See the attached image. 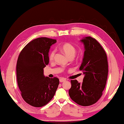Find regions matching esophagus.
Listing matches in <instances>:
<instances>
[{
    "label": "esophagus",
    "instance_id": "1",
    "mask_svg": "<svg viewBox=\"0 0 124 124\" xmlns=\"http://www.w3.org/2000/svg\"><path fill=\"white\" fill-rule=\"evenodd\" d=\"M66 81V79H64V78H60V81L61 83H62V82H64V81Z\"/></svg>",
    "mask_w": 124,
    "mask_h": 124
}]
</instances>
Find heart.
Returning a JSON list of instances; mask_svg holds the SVG:
<instances>
[{
  "label": "heart",
  "instance_id": "obj_1",
  "mask_svg": "<svg viewBox=\"0 0 124 124\" xmlns=\"http://www.w3.org/2000/svg\"><path fill=\"white\" fill-rule=\"evenodd\" d=\"M61 49L68 58L70 57H74L76 53V48L70 43H67L63 45L61 47ZM54 55L55 51H52L49 55V59L50 61L53 60Z\"/></svg>",
  "mask_w": 124,
  "mask_h": 124
}]
</instances>
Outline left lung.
Instances as JSON below:
<instances>
[{"instance_id": "obj_1", "label": "left lung", "mask_w": 124, "mask_h": 124, "mask_svg": "<svg viewBox=\"0 0 124 124\" xmlns=\"http://www.w3.org/2000/svg\"><path fill=\"white\" fill-rule=\"evenodd\" d=\"M84 58L79 68L84 77L82 83L71 80L69 94L73 101L82 106H89L98 101L106 85L108 64L106 52L95 39L83 38Z\"/></svg>"}]
</instances>
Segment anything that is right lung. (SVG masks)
<instances>
[{
    "label": "right lung",
    "instance_id": "obj_1",
    "mask_svg": "<svg viewBox=\"0 0 124 124\" xmlns=\"http://www.w3.org/2000/svg\"><path fill=\"white\" fill-rule=\"evenodd\" d=\"M56 40L41 37L30 41L21 52L16 64L18 87L24 101L35 107L45 106L53 99L59 79L44 75L49 63L48 53Z\"/></svg>",
    "mask_w": 124,
    "mask_h": 124
}]
</instances>
